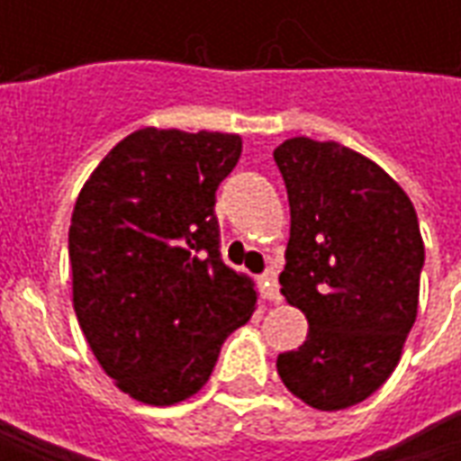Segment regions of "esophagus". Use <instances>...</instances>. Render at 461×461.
<instances>
[{
  "mask_svg": "<svg viewBox=\"0 0 461 461\" xmlns=\"http://www.w3.org/2000/svg\"><path fill=\"white\" fill-rule=\"evenodd\" d=\"M261 294H264V299L269 301V303H279L281 301L279 279H276V271L274 269L264 271V276H261Z\"/></svg>",
  "mask_w": 461,
  "mask_h": 461,
  "instance_id": "1",
  "label": "esophagus"
}]
</instances>
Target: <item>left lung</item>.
I'll return each instance as SVG.
<instances>
[{
    "label": "left lung",
    "mask_w": 461,
    "mask_h": 461,
    "mask_svg": "<svg viewBox=\"0 0 461 461\" xmlns=\"http://www.w3.org/2000/svg\"><path fill=\"white\" fill-rule=\"evenodd\" d=\"M291 207L284 299L306 316L299 350L276 357L284 385L333 412L393 375L417 319L425 244L405 190L340 142L289 138L274 150Z\"/></svg>",
    "instance_id": "left-lung-1"
}]
</instances>
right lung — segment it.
I'll return each mask as SVG.
<instances>
[{
	"mask_svg": "<svg viewBox=\"0 0 461 461\" xmlns=\"http://www.w3.org/2000/svg\"><path fill=\"white\" fill-rule=\"evenodd\" d=\"M234 132L140 128L91 172L68 230L74 309L95 360L145 405L210 380L220 348L257 309L254 281L220 257L214 192Z\"/></svg>",
	"mask_w": 461,
	"mask_h": 461,
	"instance_id": "1",
	"label": "right lung"
}]
</instances>
